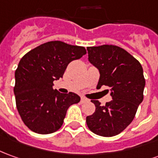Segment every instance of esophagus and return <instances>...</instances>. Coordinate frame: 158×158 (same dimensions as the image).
<instances>
[{
	"mask_svg": "<svg viewBox=\"0 0 158 158\" xmlns=\"http://www.w3.org/2000/svg\"><path fill=\"white\" fill-rule=\"evenodd\" d=\"M89 102V100H88V99H87V98H81V102H82V103H85V102Z\"/></svg>",
	"mask_w": 158,
	"mask_h": 158,
	"instance_id": "1",
	"label": "esophagus"
}]
</instances>
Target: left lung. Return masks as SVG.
<instances>
[{
    "mask_svg": "<svg viewBox=\"0 0 158 158\" xmlns=\"http://www.w3.org/2000/svg\"><path fill=\"white\" fill-rule=\"evenodd\" d=\"M87 51L89 61L100 73L97 89L110 87L112 100L103 106L98 100H91L96 110L87 116L86 124L99 136H115L133 121L143 101V68L132 55L115 45L87 47Z\"/></svg>",
    "mask_w": 158,
    "mask_h": 158,
    "instance_id": "1",
    "label": "left lung"
}]
</instances>
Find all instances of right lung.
<instances>
[{
    "label": "right lung",
    "mask_w": 158,
    "mask_h": 158,
    "mask_svg": "<svg viewBox=\"0 0 158 158\" xmlns=\"http://www.w3.org/2000/svg\"><path fill=\"white\" fill-rule=\"evenodd\" d=\"M86 54L82 46L51 41L25 54L15 71L14 91L18 112L34 133L48 134L63 124L68 109L80 101L73 92L54 90V80L63 77L72 60Z\"/></svg>",
    "instance_id": "obj_1"
}]
</instances>
